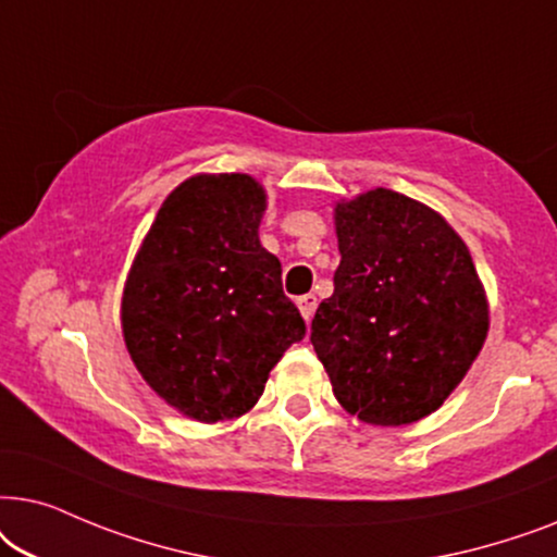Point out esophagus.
I'll list each match as a JSON object with an SVG mask.
<instances>
[{
    "label": "esophagus",
    "mask_w": 557,
    "mask_h": 557,
    "mask_svg": "<svg viewBox=\"0 0 557 557\" xmlns=\"http://www.w3.org/2000/svg\"><path fill=\"white\" fill-rule=\"evenodd\" d=\"M315 306H318L315 295L308 293V295H302V298H298V308H300V313H302V318H306V321H310V318H313Z\"/></svg>",
    "instance_id": "obj_1"
}]
</instances>
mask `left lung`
Segmentation results:
<instances>
[{
	"mask_svg": "<svg viewBox=\"0 0 557 557\" xmlns=\"http://www.w3.org/2000/svg\"><path fill=\"white\" fill-rule=\"evenodd\" d=\"M341 264L310 344L346 412L397 428L446 403L484 346L488 306L461 236L403 193L336 206Z\"/></svg>",
	"mask_w": 557,
	"mask_h": 557,
	"instance_id": "left-lung-1",
	"label": "left lung"
}]
</instances>
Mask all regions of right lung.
Here are the masks:
<instances>
[{
    "label": "right lung",
    "instance_id": "obj_1",
    "mask_svg": "<svg viewBox=\"0 0 557 557\" xmlns=\"http://www.w3.org/2000/svg\"><path fill=\"white\" fill-rule=\"evenodd\" d=\"M267 196L242 173L193 175L165 198L122 298L127 351L145 382L198 422L257 405L306 321L259 244Z\"/></svg>",
    "mask_w": 557,
    "mask_h": 557
}]
</instances>
